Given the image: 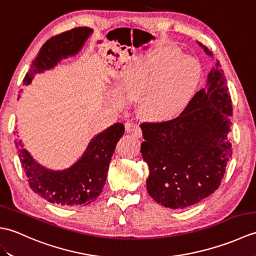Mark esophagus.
Masks as SVG:
<instances>
[{
  "mask_svg": "<svg viewBox=\"0 0 256 256\" xmlns=\"http://www.w3.org/2000/svg\"><path fill=\"white\" fill-rule=\"evenodd\" d=\"M125 128L128 133H131L134 138H140L142 135V128L138 125H131L130 123L125 124Z\"/></svg>",
  "mask_w": 256,
  "mask_h": 256,
  "instance_id": "obj_1",
  "label": "esophagus"
}]
</instances>
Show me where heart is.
<instances>
[{
	"label": "heart",
	"instance_id": "b5f03b06",
	"mask_svg": "<svg viewBox=\"0 0 256 256\" xmlns=\"http://www.w3.org/2000/svg\"><path fill=\"white\" fill-rule=\"evenodd\" d=\"M201 66L172 50H157L124 69L118 92L124 102L138 103L140 116L150 120L172 116L192 100L201 80ZM113 102L121 106L118 98Z\"/></svg>",
	"mask_w": 256,
	"mask_h": 256
}]
</instances>
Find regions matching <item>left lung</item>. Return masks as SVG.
<instances>
[{
  "label": "left lung",
  "instance_id": "left-lung-1",
  "mask_svg": "<svg viewBox=\"0 0 256 256\" xmlns=\"http://www.w3.org/2000/svg\"><path fill=\"white\" fill-rule=\"evenodd\" d=\"M209 56L212 52L202 46ZM232 102L219 62L206 86L176 118L142 125L143 160L150 167L148 192L156 202L184 209L214 194L232 155Z\"/></svg>",
  "mask_w": 256,
  "mask_h": 256
}]
</instances>
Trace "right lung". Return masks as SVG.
<instances>
[{"mask_svg":"<svg viewBox=\"0 0 256 256\" xmlns=\"http://www.w3.org/2000/svg\"><path fill=\"white\" fill-rule=\"evenodd\" d=\"M91 32L88 27H77L48 40L32 60L23 84H30L36 74L56 66L62 58L76 55ZM123 134L124 125L113 124L91 140L84 154L74 166L62 172L46 170L37 164L20 140L15 145L32 192L55 204L86 206L94 202L104 187L108 164Z\"/></svg>","mask_w":256,"mask_h":256,"instance_id":"right-lung-1","label":"right lung"}]
</instances>
